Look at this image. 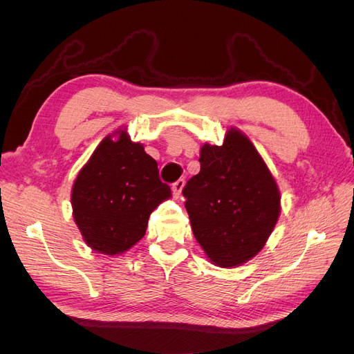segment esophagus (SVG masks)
<instances>
[{"mask_svg":"<svg viewBox=\"0 0 354 354\" xmlns=\"http://www.w3.org/2000/svg\"><path fill=\"white\" fill-rule=\"evenodd\" d=\"M183 187H185V180H177L173 185V194L176 198H178L181 195V190H183Z\"/></svg>","mask_w":354,"mask_h":354,"instance_id":"1","label":"esophagus"}]
</instances>
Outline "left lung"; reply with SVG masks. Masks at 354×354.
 <instances>
[{"label": "left lung", "instance_id": "1", "mask_svg": "<svg viewBox=\"0 0 354 354\" xmlns=\"http://www.w3.org/2000/svg\"><path fill=\"white\" fill-rule=\"evenodd\" d=\"M201 171L185 189L192 232L207 259L223 269L259 254L281 216V192L252 142L230 127L221 146L205 143Z\"/></svg>", "mask_w": 354, "mask_h": 354}]
</instances>
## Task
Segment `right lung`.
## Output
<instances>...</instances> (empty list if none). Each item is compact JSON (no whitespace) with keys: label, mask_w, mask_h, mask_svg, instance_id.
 Instances as JSON below:
<instances>
[{"label":"right lung","mask_w":354,"mask_h":354,"mask_svg":"<svg viewBox=\"0 0 354 354\" xmlns=\"http://www.w3.org/2000/svg\"><path fill=\"white\" fill-rule=\"evenodd\" d=\"M156 160L127 128L106 136L75 178L72 216L84 242L104 255H120L140 241L152 211L171 198Z\"/></svg>","instance_id":"add662e5"}]
</instances>
